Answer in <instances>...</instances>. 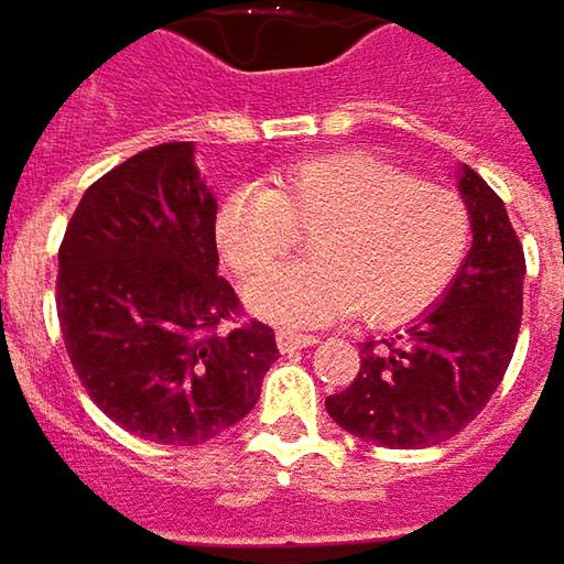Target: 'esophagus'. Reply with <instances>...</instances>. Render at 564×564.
I'll use <instances>...</instances> for the list:
<instances>
[{
  "instance_id": "esophagus-1",
  "label": "esophagus",
  "mask_w": 564,
  "mask_h": 564,
  "mask_svg": "<svg viewBox=\"0 0 564 564\" xmlns=\"http://www.w3.org/2000/svg\"><path fill=\"white\" fill-rule=\"evenodd\" d=\"M316 336H304V333H289V329H279L275 333V345H279V351H297V348H307V345H314Z\"/></svg>"
}]
</instances>
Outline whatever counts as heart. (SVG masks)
<instances>
[{
	"mask_svg": "<svg viewBox=\"0 0 564 564\" xmlns=\"http://www.w3.org/2000/svg\"><path fill=\"white\" fill-rule=\"evenodd\" d=\"M315 238L312 263L250 282L245 301L279 326H319L358 311L367 326H399L452 285L470 245L458 191L411 178L370 153H326L282 169L267 191L235 187L213 216L228 267L253 279Z\"/></svg>",
	"mask_w": 564,
	"mask_h": 564,
	"instance_id": "b5f03b06",
	"label": "heart"
}]
</instances>
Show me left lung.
<instances>
[{
	"mask_svg": "<svg viewBox=\"0 0 564 564\" xmlns=\"http://www.w3.org/2000/svg\"><path fill=\"white\" fill-rule=\"evenodd\" d=\"M458 191L474 245L455 282L401 336L364 341L355 382L326 399L329 417L364 443H445L487 408L509 370L524 307V248L502 197L470 165H462Z\"/></svg>",
	"mask_w": 564,
	"mask_h": 564,
	"instance_id": "obj_1",
	"label": "left lung"
}]
</instances>
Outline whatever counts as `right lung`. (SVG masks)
I'll list each match as a JSON object with an SVG mask.
<instances>
[{"mask_svg": "<svg viewBox=\"0 0 564 564\" xmlns=\"http://www.w3.org/2000/svg\"><path fill=\"white\" fill-rule=\"evenodd\" d=\"M216 197L194 143L141 150L84 191L58 248L55 311L80 386L121 430L200 445L241 421L279 358L219 275ZM223 322H235L228 334Z\"/></svg>", "mask_w": 564, "mask_h": 564, "instance_id": "obj_1", "label": "right lung"}]
</instances>
